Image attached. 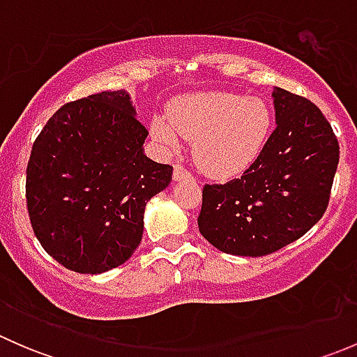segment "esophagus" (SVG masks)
Listing matches in <instances>:
<instances>
[{"instance_id": "esophagus-1", "label": "esophagus", "mask_w": 357, "mask_h": 357, "mask_svg": "<svg viewBox=\"0 0 357 357\" xmlns=\"http://www.w3.org/2000/svg\"><path fill=\"white\" fill-rule=\"evenodd\" d=\"M172 179H174V181H186V179H193V178L181 164H176L174 172H172Z\"/></svg>"}]
</instances>
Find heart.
<instances>
[{
	"label": "heart",
	"instance_id": "heart-1",
	"mask_svg": "<svg viewBox=\"0 0 357 357\" xmlns=\"http://www.w3.org/2000/svg\"><path fill=\"white\" fill-rule=\"evenodd\" d=\"M273 115L261 98L229 91H199L179 96L169 117L153 115L150 135L169 152L181 138L193 139V157L212 178L245 172L268 143Z\"/></svg>",
	"mask_w": 357,
	"mask_h": 357
}]
</instances>
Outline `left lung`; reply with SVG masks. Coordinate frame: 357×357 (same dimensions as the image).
<instances>
[{"label":"left lung","mask_w":357,"mask_h":357,"mask_svg":"<svg viewBox=\"0 0 357 357\" xmlns=\"http://www.w3.org/2000/svg\"><path fill=\"white\" fill-rule=\"evenodd\" d=\"M276 129L242 178L205 185L199 229L218 250L261 257L304 236L325 214L338 142L321 110L273 89Z\"/></svg>","instance_id":"1"}]
</instances>
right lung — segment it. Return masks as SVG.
<instances>
[{
	"mask_svg": "<svg viewBox=\"0 0 357 357\" xmlns=\"http://www.w3.org/2000/svg\"><path fill=\"white\" fill-rule=\"evenodd\" d=\"M149 131L124 89L63 105L32 145L25 197L43 248L67 269L100 275L124 264L143 214L172 167L145 155Z\"/></svg>",
	"mask_w": 357,
	"mask_h": 357,
	"instance_id": "obj_1",
	"label": "right lung"
}]
</instances>
